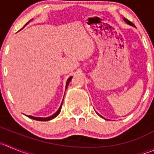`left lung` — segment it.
<instances>
[{"label":"left lung","instance_id":"obj_1","mask_svg":"<svg viewBox=\"0 0 154 154\" xmlns=\"http://www.w3.org/2000/svg\"><path fill=\"white\" fill-rule=\"evenodd\" d=\"M123 20H124V21H125V22L126 23H127V24H128V25H131V26H134V24L132 23L131 22H130V21H129V20H128L127 19H125V18H123ZM97 114H98V113H97ZM98 115H99V116H100V117H102V116H100V114H98ZM106 120H107V119H106Z\"/></svg>","mask_w":154,"mask_h":154}]
</instances>
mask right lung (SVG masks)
I'll return each mask as SVG.
<instances>
[{
    "mask_svg": "<svg viewBox=\"0 0 154 154\" xmlns=\"http://www.w3.org/2000/svg\"><path fill=\"white\" fill-rule=\"evenodd\" d=\"M29 22H30V21H29V22L27 23L26 24V25L24 26L23 27V29L24 27H25L26 26L27 24H28L29 23ZM72 77H69L68 79H67V83H66V87H65V90H67V86H68L69 83H70V80H71V79H72ZM63 100H64V99H63ZM63 100H62V103H61V106H60L59 109H57V111L55 113H54V114H53L52 116H48V117H46V118H42V117H34V116H27V117H29V119H34V120H37V121H41V122H45V121H49V120H51V119H54V118H55V117H57V116H58V115H59L60 112H61V106H62Z\"/></svg>",
    "mask_w": 154,
    "mask_h": 154,
    "instance_id": "add662e5",
    "label": "right lung"
}]
</instances>
